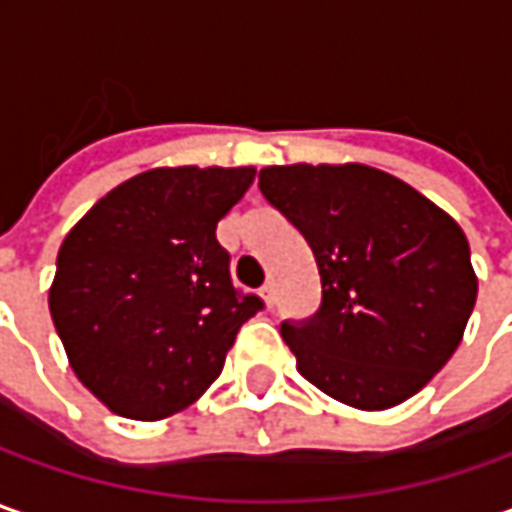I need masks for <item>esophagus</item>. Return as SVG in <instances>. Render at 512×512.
I'll return each instance as SVG.
<instances>
[{
	"label": "esophagus",
	"instance_id": "esophagus-1",
	"mask_svg": "<svg viewBox=\"0 0 512 512\" xmlns=\"http://www.w3.org/2000/svg\"><path fill=\"white\" fill-rule=\"evenodd\" d=\"M259 296L265 299L267 307H273V305H276V285H273V282H267V285H262V290H259Z\"/></svg>",
	"mask_w": 512,
	"mask_h": 512
}]
</instances>
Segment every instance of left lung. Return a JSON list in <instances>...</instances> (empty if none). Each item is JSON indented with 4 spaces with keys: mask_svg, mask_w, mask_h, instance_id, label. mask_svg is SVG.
<instances>
[{
    "mask_svg": "<svg viewBox=\"0 0 512 512\" xmlns=\"http://www.w3.org/2000/svg\"><path fill=\"white\" fill-rule=\"evenodd\" d=\"M259 190L305 236L322 276L319 310L282 322L299 373L359 410L419 393L456 353L476 305L462 227L367 165H273Z\"/></svg>",
    "mask_w": 512,
    "mask_h": 512,
    "instance_id": "obj_1",
    "label": "left lung"
}]
</instances>
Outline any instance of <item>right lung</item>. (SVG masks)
<instances>
[{"mask_svg": "<svg viewBox=\"0 0 512 512\" xmlns=\"http://www.w3.org/2000/svg\"><path fill=\"white\" fill-rule=\"evenodd\" d=\"M253 168H156L102 196L65 236L50 316L79 382L113 413L168 419L225 367L265 302L230 279L216 225Z\"/></svg>", "mask_w": 512, "mask_h": 512, "instance_id": "add662e5", "label": "right lung"}]
</instances>
